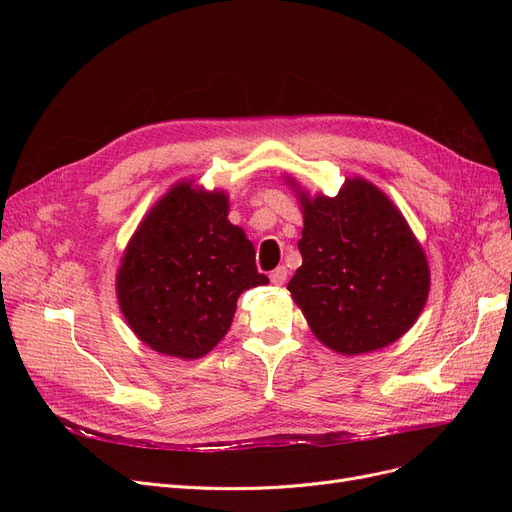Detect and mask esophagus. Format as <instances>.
I'll return each mask as SVG.
<instances>
[{
  "instance_id": "esophagus-1",
  "label": "esophagus",
  "mask_w": 512,
  "mask_h": 512,
  "mask_svg": "<svg viewBox=\"0 0 512 512\" xmlns=\"http://www.w3.org/2000/svg\"><path fill=\"white\" fill-rule=\"evenodd\" d=\"M270 280H272L276 286H284L286 280H288V270H286V267H284V265L276 267V270H274L272 276H270Z\"/></svg>"
}]
</instances>
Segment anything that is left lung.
Masks as SVG:
<instances>
[{
    "label": "left lung",
    "mask_w": 512,
    "mask_h": 512,
    "mask_svg": "<svg viewBox=\"0 0 512 512\" xmlns=\"http://www.w3.org/2000/svg\"><path fill=\"white\" fill-rule=\"evenodd\" d=\"M303 265L288 282L313 334L340 355L388 346L419 317L429 267L409 224L367 180L334 197L301 195Z\"/></svg>",
    "instance_id": "1"
}]
</instances>
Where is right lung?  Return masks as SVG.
Returning <instances> with one entry per match:
<instances>
[{"mask_svg": "<svg viewBox=\"0 0 512 512\" xmlns=\"http://www.w3.org/2000/svg\"><path fill=\"white\" fill-rule=\"evenodd\" d=\"M267 282L253 242L228 222V197L180 182L130 238L116 288L128 326L153 351L199 359L230 330L240 294Z\"/></svg>", "mask_w": 512, "mask_h": 512, "instance_id": "obj_1", "label": "right lung"}]
</instances>
